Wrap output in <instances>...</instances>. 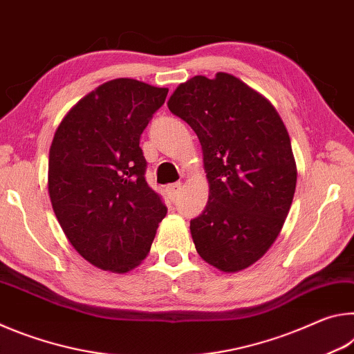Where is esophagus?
<instances>
[{"label": "esophagus", "mask_w": 354, "mask_h": 354, "mask_svg": "<svg viewBox=\"0 0 354 354\" xmlns=\"http://www.w3.org/2000/svg\"><path fill=\"white\" fill-rule=\"evenodd\" d=\"M183 189V184L181 183H175V184H170L169 187H167V194H169V196L171 200L176 198V195L179 194V190Z\"/></svg>", "instance_id": "1"}]
</instances>
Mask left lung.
Returning a JSON list of instances; mask_svg holds the SVG:
<instances>
[{
  "mask_svg": "<svg viewBox=\"0 0 354 354\" xmlns=\"http://www.w3.org/2000/svg\"><path fill=\"white\" fill-rule=\"evenodd\" d=\"M167 106L201 143L209 198L190 221L195 248L220 272L245 270L278 239L295 194L283 120L263 95L223 71L179 84Z\"/></svg>",
  "mask_w": 354,
  "mask_h": 354,
  "instance_id": "8db88e82",
  "label": "left lung"
}]
</instances>
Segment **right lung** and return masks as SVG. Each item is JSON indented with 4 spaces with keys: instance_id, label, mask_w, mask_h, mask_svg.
I'll use <instances>...</instances> for the list:
<instances>
[{
    "instance_id": "add662e5",
    "label": "right lung",
    "mask_w": 354,
    "mask_h": 354,
    "mask_svg": "<svg viewBox=\"0 0 354 354\" xmlns=\"http://www.w3.org/2000/svg\"><path fill=\"white\" fill-rule=\"evenodd\" d=\"M169 88L118 77L87 93L59 124L48 160L53 211L92 266L128 273L140 266L167 214L145 181L140 134Z\"/></svg>"
}]
</instances>
